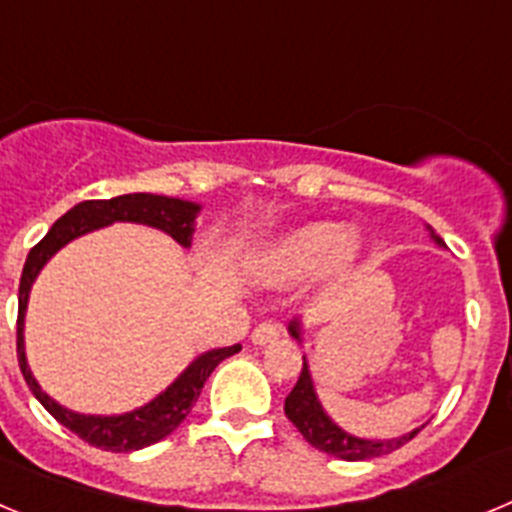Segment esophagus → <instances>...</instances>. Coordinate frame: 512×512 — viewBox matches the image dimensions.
<instances>
[{
	"label": "esophagus",
	"mask_w": 512,
	"mask_h": 512,
	"mask_svg": "<svg viewBox=\"0 0 512 512\" xmlns=\"http://www.w3.org/2000/svg\"><path fill=\"white\" fill-rule=\"evenodd\" d=\"M279 336H282V328H279V323H261L253 328L251 341L256 343V346H269V343L277 341Z\"/></svg>",
	"instance_id": "obj_1"
}]
</instances>
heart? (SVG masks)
<instances>
[{"instance_id":"b5f03b06","label":"heart","mask_w":512,"mask_h":512,"mask_svg":"<svg viewBox=\"0 0 512 512\" xmlns=\"http://www.w3.org/2000/svg\"><path fill=\"white\" fill-rule=\"evenodd\" d=\"M354 251V241L343 238L341 225L310 223L297 228L271 248L264 269L277 279H297L315 274L333 259H346Z\"/></svg>"}]
</instances>
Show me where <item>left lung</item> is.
<instances>
[{
	"instance_id": "left-lung-1",
	"label": "left lung",
	"mask_w": 512,
	"mask_h": 512,
	"mask_svg": "<svg viewBox=\"0 0 512 512\" xmlns=\"http://www.w3.org/2000/svg\"><path fill=\"white\" fill-rule=\"evenodd\" d=\"M289 333L295 338H300L297 323L289 325ZM284 413H287V418L295 423V428L302 433V438H305L310 446L346 461H364L374 459V456L392 454V451H397L408 441H413L415 433L420 431L418 428V431L408 433V436L392 438V441H366V438H354L348 436V433H343L341 428L323 413V408H320L315 390H312V379L310 372H307L305 361H302L300 379H297V384L292 387L287 400H284Z\"/></svg>"
}]
</instances>
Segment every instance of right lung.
<instances>
[{"mask_svg": "<svg viewBox=\"0 0 512 512\" xmlns=\"http://www.w3.org/2000/svg\"><path fill=\"white\" fill-rule=\"evenodd\" d=\"M197 212H200V205L146 192L122 194V197H112V200H87L79 202L74 210H69L63 217H58L56 223H53V228L45 233L43 241L35 243V246L30 248V253H27L25 269H22L20 279V307H17V361H20V372L22 377H25L27 387H30L33 395L40 400V405H43L58 423L66 425L71 433H76L81 441H87L89 446H97V449L102 451L125 454V451L146 449L151 443L166 438L171 431L179 428V423H182L189 415V410L194 408V402L200 397L207 377L215 372V366L223 359H228V356L238 354L241 346L235 343V346L215 348V351L202 354L200 359L192 361V366L171 384L164 395H158L156 400L148 402L146 408L133 410V413L125 415H115V418L71 413V410L61 408L56 400H51V397L45 395L38 387V382H35L33 374H30V369H27L22 325H25V307L30 287H33L35 277H38V271L43 269L45 261L51 259L58 248L66 246L69 241H74L76 235H84L89 233V230L102 228V225L117 223V220L153 225V228L164 230V233H169L176 243H182V246L187 248L189 243H192V223L194 217H197Z\"/></svg>", "mask_w": 512, "mask_h": 512, "instance_id": "obj_1", "label": "right lung"}]
</instances>
